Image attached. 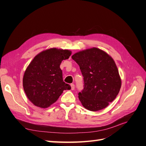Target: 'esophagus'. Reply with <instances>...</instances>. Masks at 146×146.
<instances>
[{"label":"esophagus","mask_w":146,"mask_h":146,"mask_svg":"<svg viewBox=\"0 0 146 146\" xmlns=\"http://www.w3.org/2000/svg\"><path fill=\"white\" fill-rule=\"evenodd\" d=\"M70 86H71V90H74L75 89V85H74V83L70 84Z\"/></svg>","instance_id":"34e87169"}]
</instances>
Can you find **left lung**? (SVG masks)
Segmentation results:
<instances>
[{"label":"left lung","instance_id":"8db88e82","mask_svg":"<svg viewBox=\"0 0 146 146\" xmlns=\"http://www.w3.org/2000/svg\"><path fill=\"white\" fill-rule=\"evenodd\" d=\"M72 58L80 66L83 77L84 89L78 93L82 105L92 111L108 107L121 87V78L112 57L92 47L76 53Z\"/></svg>","mask_w":146,"mask_h":146}]
</instances>
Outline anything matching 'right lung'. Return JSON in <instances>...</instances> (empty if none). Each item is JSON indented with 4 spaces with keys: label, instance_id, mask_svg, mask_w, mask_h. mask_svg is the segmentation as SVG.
Masks as SVG:
<instances>
[{
    "label": "right lung",
    "instance_id": "right-lung-1",
    "mask_svg": "<svg viewBox=\"0 0 146 146\" xmlns=\"http://www.w3.org/2000/svg\"><path fill=\"white\" fill-rule=\"evenodd\" d=\"M72 54L69 50L50 48L39 53L27 66L23 77V88L27 98L42 108L50 107L64 90L70 86L63 80L61 61Z\"/></svg>",
    "mask_w": 146,
    "mask_h": 146
}]
</instances>
